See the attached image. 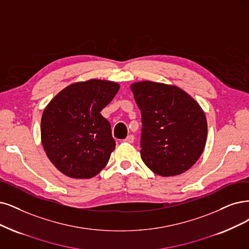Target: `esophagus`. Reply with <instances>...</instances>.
Instances as JSON below:
<instances>
[{"instance_id":"1","label":"esophagus","mask_w":249,"mask_h":249,"mask_svg":"<svg viewBox=\"0 0 249 249\" xmlns=\"http://www.w3.org/2000/svg\"><path fill=\"white\" fill-rule=\"evenodd\" d=\"M123 142H128V143H132L134 142V136L132 134H129Z\"/></svg>"}]
</instances>
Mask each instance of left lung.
Segmentation results:
<instances>
[{"label": "left lung", "instance_id": "left-lung-1", "mask_svg": "<svg viewBox=\"0 0 249 249\" xmlns=\"http://www.w3.org/2000/svg\"><path fill=\"white\" fill-rule=\"evenodd\" d=\"M131 90L142 113V161L161 177L186 172L206 143L204 112L177 86L143 81L132 84Z\"/></svg>", "mask_w": 249, "mask_h": 249}]
</instances>
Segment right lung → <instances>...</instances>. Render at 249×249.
Listing matches in <instances>:
<instances>
[{"mask_svg": "<svg viewBox=\"0 0 249 249\" xmlns=\"http://www.w3.org/2000/svg\"><path fill=\"white\" fill-rule=\"evenodd\" d=\"M119 88L117 83L104 80L75 83L44 109L42 144L52 164L67 177L91 178L107 164L116 142L100 112Z\"/></svg>", "mask_w": 249, "mask_h": 249, "instance_id": "right-lung-1", "label": "right lung"}]
</instances>
